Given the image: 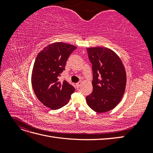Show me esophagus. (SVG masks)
Instances as JSON below:
<instances>
[{
	"label": "esophagus",
	"instance_id": "1",
	"mask_svg": "<svg viewBox=\"0 0 153 153\" xmlns=\"http://www.w3.org/2000/svg\"><path fill=\"white\" fill-rule=\"evenodd\" d=\"M81 85H82V82H78V83H76V86L77 87H79Z\"/></svg>",
	"mask_w": 153,
	"mask_h": 153
}]
</instances>
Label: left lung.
<instances>
[{
    "label": "left lung",
    "mask_w": 153,
    "mask_h": 153,
    "mask_svg": "<svg viewBox=\"0 0 153 153\" xmlns=\"http://www.w3.org/2000/svg\"><path fill=\"white\" fill-rule=\"evenodd\" d=\"M92 63L93 90L86 97L88 106L98 113L114 108L124 95L126 85V73L119 55L106 47L87 48Z\"/></svg>",
    "instance_id": "1"
}]
</instances>
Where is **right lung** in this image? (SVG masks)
Here are the masks:
<instances>
[{"label":"right lung","mask_w":153,"mask_h":153,"mask_svg":"<svg viewBox=\"0 0 153 153\" xmlns=\"http://www.w3.org/2000/svg\"><path fill=\"white\" fill-rule=\"evenodd\" d=\"M77 47L56 42L45 47L37 55L32 71L31 83L38 99L47 107L56 110L66 105L75 91L66 80L59 82L66 62Z\"/></svg>","instance_id":"add662e5"}]
</instances>
